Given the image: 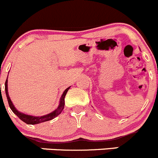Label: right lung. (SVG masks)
I'll use <instances>...</instances> for the list:
<instances>
[{"mask_svg":"<svg viewBox=\"0 0 158 158\" xmlns=\"http://www.w3.org/2000/svg\"><path fill=\"white\" fill-rule=\"evenodd\" d=\"M69 89V88H67L66 90L64 91L63 94L62 95L61 98H60V105H59L58 108L52 112L49 113V114H47V115H44V116H40V117H36V116H31V115H27V114H25L23 113L19 112L17 109H15V107L13 105L12 102H11L10 97H9L8 95V92H7V79L5 82V92H6V95H7V101H8V104L9 106H10V109L12 110L13 112L19 118L21 121H23V122H25L27 125H36V124H39V123H42V122H47V121L52 120L54 118H56V116H58L60 113L62 112L63 109H64V105H65V96H66V93H67L68 90Z\"/></svg>","mask_w":158,"mask_h":158,"instance_id":"1","label":"right lung"}]
</instances>
